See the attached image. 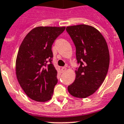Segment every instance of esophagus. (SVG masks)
Here are the masks:
<instances>
[{"mask_svg":"<svg viewBox=\"0 0 124 124\" xmlns=\"http://www.w3.org/2000/svg\"><path fill=\"white\" fill-rule=\"evenodd\" d=\"M66 70H67V68H66V67H62V69H61V71H62V72H65Z\"/></svg>","mask_w":124,"mask_h":124,"instance_id":"1","label":"esophagus"}]
</instances>
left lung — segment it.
Listing matches in <instances>:
<instances>
[{"label":"left lung","instance_id":"8db88e82","mask_svg":"<svg viewBox=\"0 0 124 124\" xmlns=\"http://www.w3.org/2000/svg\"><path fill=\"white\" fill-rule=\"evenodd\" d=\"M66 31L76 46V59L80 64L75 71V80L67 89L74 97L86 98L100 87L106 76L109 64L107 43L92 26H69Z\"/></svg>","mask_w":124,"mask_h":124}]
</instances>
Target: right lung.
<instances>
[{
    "instance_id": "add662e5",
    "label": "right lung",
    "mask_w": 124,
    "mask_h": 124,
    "mask_svg": "<svg viewBox=\"0 0 124 124\" xmlns=\"http://www.w3.org/2000/svg\"><path fill=\"white\" fill-rule=\"evenodd\" d=\"M65 27H38L25 37L16 60L19 84L29 97L38 102L52 99L57 71L52 62V46Z\"/></svg>"
}]
</instances>
